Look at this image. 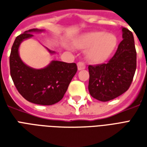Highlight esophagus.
<instances>
[{
	"label": "esophagus",
	"mask_w": 147,
	"mask_h": 147,
	"mask_svg": "<svg viewBox=\"0 0 147 147\" xmlns=\"http://www.w3.org/2000/svg\"><path fill=\"white\" fill-rule=\"evenodd\" d=\"M77 66H78V69H79V70H83V69H84V68L86 67L85 64H84L83 62H82V61H79V62L77 63Z\"/></svg>",
	"instance_id": "esophagus-1"
}]
</instances>
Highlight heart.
<instances>
[{"instance_id": "heart-1", "label": "heart", "mask_w": 147, "mask_h": 147, "mask_svg": "<svg viewBox=\"0 0 147 147\" xmlns=\"http://www.w3.org/2000/svg\"><path fill=\"white\" fill-rule=\"evenodd\" d=\"M117 39L112 34L104 31H94L86 34L76 42L80 49H88L87 57L94 63H102L106 61L117 46Z\"/></svg>"}]
</instances>
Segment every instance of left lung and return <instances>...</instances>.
<instances>
[{
  "instance_id": "8db88e82",
  "label": "left lung",
  "mask_w": 147,
  "mask_h": 147,
  "mask_svg": "<svg viewBox=\"0 0 147 147\" xmlns=\"http://www.w3.org/2000/svg\"><path fill=\"white\" fill-rule=\"evenodd\" d=\"M123 40L107 63L89 65L88 89L94 98L108 102L129 89L136 69V50L132 32L122 28Z\"/></svg>"
}]
</instances>
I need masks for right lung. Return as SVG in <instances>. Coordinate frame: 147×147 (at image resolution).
Listing matches in <instances>:
<instances>
[{
    "label": "right lung",
    "instance_id": "1",
    "mask_svg": "<svg viewBox=\"0 0 147 147\" xmlns=\"http://www.w3.org/2000/svg\"><path fill=\"white\" fill-rule=\"evenodd\" d=\"M40 30L31 29L16 37L9 57L10 74L17 90L27 101L50 105L63 98L76 73L77 65L76 63L53 61L45 68L34 69L24 64L19 56V46L24 39L33 36L32 32Z\"/></svg>",
    "mask_w": 147,
    "mask_h": 147
}]
</instances>
